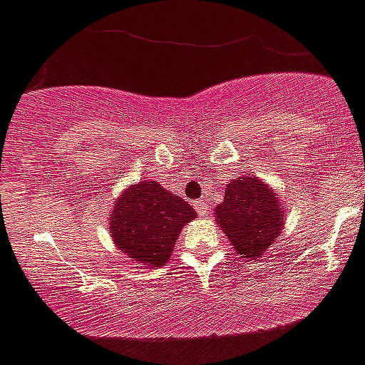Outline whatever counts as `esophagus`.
Masks as SVG:
<instances>
[{
  "label": "esophagus",
  "instance_id": "obj_1",
  "mask_svg": "<svg viewBox=\"0 0 365 365\" xmlns=\"http://www.w3.org/2000/svg\"><path fill=\"white\" fill-rule=\"evenodd\" d=\"M193 207H195L199 217H206L207 215V204L204 202V200H195V202H193Z\"/></svg>",
  "mask_w": 365,
  "mask_h": 365
}]
</instances>
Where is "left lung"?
<instances>
[{
	"mask_svg": "<svg viewBox=\"0 0 365 365\" xmlns=\"http://www.w3.org/2000/svg\"><path fill=\"white\" fill-rule=\"evenodd\" d=\"M217 222L244 258L255 259L274 244L283 225V211L270 188L255 177H238L225 188Z\"/></svg>",
	"mask_w": 365,
	"mask_h": 365,
	"instance_id": "1",
	"label": "left lung"
}]
</instances>
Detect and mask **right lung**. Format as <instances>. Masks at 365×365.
Masks as SVG:
<instances>
[{
  "instance_id": "obj_1",
  "label": "right lung",
  "mask_w": 365,
  "mask_h": 365,
  "mask_svg": "<svg viewBox=\"0 0 365 365\" xmlns=\"http://www.w3.org/2000/svg\"><path fill=\"white\" fill-rule=\"evenodd\" d=\"M193 218L195 211L185 199L150 180L133 186L118 199L110 231L118 249L128 258L159 267L168 262L177 235Z\"/></svg>"
}]
</instances>
